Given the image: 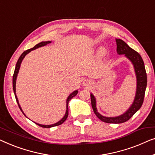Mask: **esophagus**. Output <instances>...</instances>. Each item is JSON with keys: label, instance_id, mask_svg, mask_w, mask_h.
Listing matches in <instances>:
<instances>
[{"label": "esophagus", "instance_id": "esophagus-1", "mask_svg": "<svg viewBox=\"0 0 155 155\" xmlns=\"http://www.w3.org/2000/svg\"><path fill=\"white\" fill-rule=\"evenodd\" d=\"M90 84H91V81H88V80H84V82H83V85H84V86H89Z\"/></svg>", "mask_w": 155, "mask_h": 155}]
</instances>
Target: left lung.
Returning a JSON list of instances; mask_svg holds the SVG:
<instances>
[{"label": "left lung", "mask_w": 155, "mask_h": 155, "mask_svg": "<svg viewBox=\"0 0 155 155\" xmlns=\"http://www.w3.org/2000/svg\"><path fill=\"white\" fill-rule=\"evenodd\" d=\"M117 52L119 55H125V56L132 62L134 65L135 73L136 75L137 86L136 93L134 102L129 109L120 116L114 117H104L97 112L96 107V100L92 93H91V105L93 112L97 118L100 120L110 124H121L127 121L131 118L135 113L141 107L143 103L146 86H147V74H146L145 64L140 54L130 48L124 41L116 39Z\"/></svg>", "instance_id": "1"}]
</instances>
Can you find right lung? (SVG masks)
Returning a JSON list of instances; mask_svg holds the SVG:
<instances>
[{
    "label": "right lung",
    "instance_id": "obj_1",
    "mask_svg": "<svg viewBox=\"0 0 155 155\" xmlns=\"http://www.w3.org/2000/svg\"><path fill=\"white\" fill-rule=\"evenodd\" d=\"M51 41H42V42L38 43V44H36V45L34 48H32L31 49H29L27 50V51H26L24 52V53L21 54L19 57L18 60H17V64H16V67H15V71H14V74H13V78H12V87H13V91H14V93H15V98H16L17 100V104H18V106L19 109H20V110L22 112V113L24 114V115L26 117V115L25 114V113L23 112L22 110H21L20 105H19V101H18V99H17V97L16 95V79H17V74H18V72H19V68H20V65H21V63L22 62L23 59L25 58V57L27 55L28 53H30L31 51H33V50H35L36 48H40V47H42V46H45V45H46L48 44H49V43H51ZM78 93V91H74L73 93H71L70 95H69L68 97H67V105H66V107H67V110H66V112H65V114L63 118L61 119L60 121H59L58 122H57L55 124H51V125H42V124H37V123H35L37 125H38L39 126H41V127H43V128H51V127H53V126H59L60 125V124H62V123H64L66 120L67 117H68V114H69V110H68V103L69 102V100H70L72 97H74L76 95H77Z\"/></svg>",
    "mask_w": 155,
    "mask_h": 155
}]
</instances>
